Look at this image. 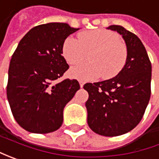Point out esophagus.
Here are the masks:
<instances>
[{
  "label": "esophagus",
  "instance_id": "34e87169",
  "mask_svg": "<svg viewBox=\"0 0 159 159\" xmlns=\"http://www.w3.org/2000/svg\"><path fill=\"white\" fill-rule=\"evenodd\" d=\"M79 84H80V87H81V88H83V87H84V82H82V81H79Z\"/></svg>",
  "mask_w": 159,
  "mask_h": 159
}]
</instances>
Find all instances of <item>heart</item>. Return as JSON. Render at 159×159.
<instances>
[{"instance_id":"heart-1","label":"heart","mask_w":159,"mask_h":159,"mask_svg":"<svg viewBox=\"0 0 159 159\" xmlns=\"http://www.w3.org/2000/svg\"><path fill=\"white\" fill-rule=\"evenodd\" d=\"M62 54L70 65L84 61L89 54L90 62L74 67L69 75L81 81H94L102 75L103 79H112L120 74L128 61V48L117 33L107 29L82 32L79 39H66Z\"/></svg>"}]
</instances>
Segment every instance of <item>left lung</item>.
Listing matches in <instances>:
<instances>
[{"label": "left lung", "mask_w": 159, "mask_h": 159, "mask_svg": "<svg viewBox=\"0 0 159 159\" xmlns=\"http://www.w3.org/2000/svg\"><path fill=\"white\" fill-rule=\"evenodd\" d=\"M107 29L122 36L128 48V61L112 79L87 83L85 103L90 129L104 136H118L134 129L143 117L151 98V63L137 36L120 25Z\"/></svg>", "instance_id": "8db88e82"}]
</instances>
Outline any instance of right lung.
I'll return each instance as SVG.
<instances>
[{
  "instance_id": "obj_1",
  "label": "right lung",
  "mask_w": 159,
  "mask_h": 159,
  "mask_svg": "<svg viewBox=\"0 0 159 159\" xmlns=\"http://www.w3.org/2000/svg\"><path fill=\"white\" fill-rule=\"evenodd\" d=\"M77 30L64 23L38 25L21 39L12 55L7 98L16 121L30 133L60 129L64 107L80 89L75 79L55 83L69 68L61 55L63 43Z\"/></svg>"
}]
</instances>
